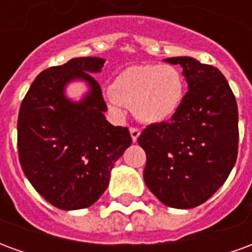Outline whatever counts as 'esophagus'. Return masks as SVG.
Instances as JSON below:
<instances>
[{
    "label": "esophagus",
    "mask_w": 252,
    "mask_h": 252,
    "mask_svg": "<svg viewBox=\"0 0 252 252\" xmlns=\"http://www.w3.org/2000/svg\"><path fill=\"white\" fill-rule=\"evenodd\" d=\"M129 132H131L132 140H133V143H135L137 140V137L140 136V129L136 128V126H131V128H129Z\"/></svg>",
    "instance_id": "1"
}]
</instances>
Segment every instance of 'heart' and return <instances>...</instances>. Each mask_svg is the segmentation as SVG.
<instances>
[{"mask_svg": "<svg viewBox=\"0 0 252 252\" xmlns=\"http://www.w3.org/2000/svg\"><path fill=\"white\" fill-rule=\"evenodd\" d=\"M186 93L185 77L173 64H137L126 67L110 85L109 102L132 106L137 120L159 124L178 112Z\"/></svg>", "mask_w": 252, "mask_h": 252, "instance_id": "heart-1", "label": "heart"}]
</instances>
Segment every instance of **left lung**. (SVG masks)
Wrapping results in <instances>:
<instances>
[{
    "label": "left lung",
    "mask_w": 252,
    "mask_h": 252,
    "mask_svg": "<svg viewBox=\"0 0 252 252\" xmlns=\"http://www.w3.org/2000/svg\"><path fill=\"white\" fill-rule=\"evenodd\" d=\"M181 64L188 93L170 121L143 129L144 182L160 202L190 209L204 204L225 182L238 158V105L221 71L189 57Z\"/></svg>",
    "instance_id": "obj_1"
}]
</instances>
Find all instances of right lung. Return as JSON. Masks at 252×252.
Listing matches in <instances>:
<instances>
[{"label":"right lung","mask_w":252,"mask_h":252,"mask_svg":"<svg viewBox=\"0 0 252 252\" xmlns=\"http://www.w3.org/2000/svg\"><path fill=\"white\" fill-rule=\"evenodd\" d=\"M102 58H74L41 71L21 102L17 147L21 169L36 191L63 211L93 205L104 193L110 170L131 146L126 126H112L98 82L90 72L104 66ZM74 79L88 83L82 101L65 98Z\"/></svg>","instance_id":"add662e5"}]
</instances>
